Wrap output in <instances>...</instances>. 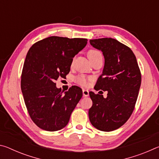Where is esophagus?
I'll list each match as a JSON object with an SVG mask.
<instances>
[{
	"label": "esophagus",
	"mask_w": 159,
	"mask_h": 159,
	"mask_svg": "<svg viewBox=\"0 0 159 159\" xmlns=\"http://www.w3.org/2000/svg\"><path fill=\"white\" fill-rule=\"evenodd\" d=\"M83 97H88L89 95V91L88 90H85V89H83Z\"/></svg>",
	"instance_id": "esophagus-1"
}]
</instances>
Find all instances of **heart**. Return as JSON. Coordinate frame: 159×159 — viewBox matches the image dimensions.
<instances>
[{"mask_svg":"<svg viewBox=\"0 0 159 159\" xmlns=\"http://www.w3.org/2000/svg\"><path fill=\"white\" fill-rule=\"evenodd\" d=\"M98 55H102L101 52H99L98 50H90L88 52V58L90 59V60L91 59L95 57ZM89 80H90V78L86 77L85 76H83V75H80V76H79L76 78L75 81H76L79 85L85 87V86L88 85V81H89Z\"/></svg>","mask_w":159,"mask_h":159,"instance_id":"heart-1","label":"heart"}]
</instances>
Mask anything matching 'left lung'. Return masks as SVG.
Instances as JSON below:
<instances>
[{"label":"left lung","mask_w":159,"mask_h":159,"mask_svg":"<svg viewBox=\"0 0 159 159\" xmlns=\"http://www.w3.org/2000/svg\"><path fill=\"white\" fill-rule=\"evenodd\" d=\"M104 57L102 74L95 90L107 91V97L90 92L93 106L89 119L94 127L109 132L119 128L133 113L139 88L141 73L135 55L130 48L111 38L90 40Z\"/></svg>","instance_id":"obj_1"}]
</instances>
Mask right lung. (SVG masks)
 <instances>
[{"label": "right lung", "mask_w": 159, "mask_h": 159, "mask_svg": "<svg viewBox=\"0 0 159 159\" xmlns=\"http://www.w3.org/2000/svg\"><path fill=\"white\" fill-rule=\"evenodd\" d=\"M86 39L50 36L29 50L21 77V89L32 120L47 131H57L69 123L81 99V88L73 85L64 92L55 80L66 77L74 56L87 44Z\"/></svg>", "instance_id": "right-lung-1"}]
</instances>
